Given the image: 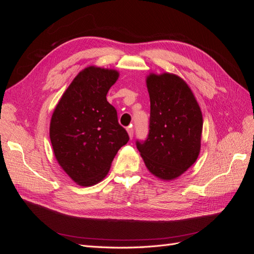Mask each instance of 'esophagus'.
<instances>
[{"instance_id": "1", "label": "esophagus", "mask_w": 254, "mask_h": 254, "mask_svg": "<svg viewBox=\"0 0 254 254\" xmlns=\"http://www.w3.org/2000/svg\"><path fill=\"white\" fill-rule=\"evenodd\" d=\"M127 131H128V134H129L130 139H132V137H133V128H132L131 126L128 127V128H127Z\"/></svg>"}]
</instances>
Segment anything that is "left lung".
<instances>
[{"label": "left lung", "instance_id": "obj_1", "mask_svg": "<svg viewBox=\"0 0 254 254\" xmlns=\"http://www.w3.org/2000/svg\"><path fill=\"white\" fill-rule=\"evenodd\" d=\"M149 132L136 141L148 171L163 180H172L193 165L200 152L202 113L193 92L179 76L150 74Z\"/></svg>", "mask_w": 254, "mask_h": 254}]
</instances>
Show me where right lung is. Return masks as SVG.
<instances>
[{"instance_id":"right-lung-1","label":"right lung","mask_w":254,"mask_h":254,"mask_svg":"<svg viewBox=\"0 0 254 254\" xmlns=\"http://www.w3.org/2000/svg\"><path fill=\"white\" fill-rule=\"evenodd\" d=\"M119 72L88 66L78 73L52 115L50 137L59 165L82 187L103 180L129 135L107 102Z\"/></svg>"}]
</instances>
